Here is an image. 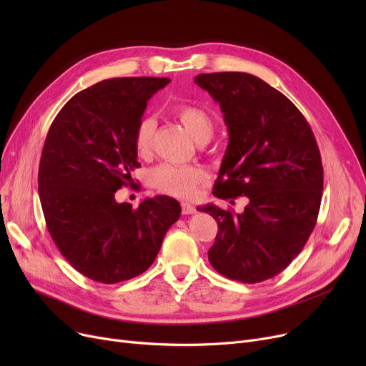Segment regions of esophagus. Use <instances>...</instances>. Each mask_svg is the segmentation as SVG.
<instances>
[{"label": "esophagus", "mask_w": 366, "mask_h": 366, "mask_svg": "<svg viewBox=\"0 0 366 366\" xmlns=\"http://www.w3.org/2000/svg\"><path fill=\"white\" fill-rule=\"evenodd\" d=\"M182 214L184 215H191V214H196V207L189 203H182Z\"/></svg>", "instance_id": "esophagus-1"}]
</instances>
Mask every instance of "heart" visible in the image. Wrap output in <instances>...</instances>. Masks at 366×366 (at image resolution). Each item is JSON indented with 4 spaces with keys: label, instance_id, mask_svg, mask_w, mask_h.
Masks as SVG:
<instances>
[{
    "label": "heart",
    "instance_id": "b5f03b06",
    "mask_svg": "<svg viewBox=\"0 0 366 366\" xmlns=\"http://www.w3.org/2000/svg\"><path fill=\"white\" fill-rule=\"evenodd\" d=\"M172 111L196 142L204 144L212 138L215 124L206 111L191 104H178ZM154 130H156V123L152 119H142L138 123L137 132H134V148L141 156L151 149ZM148 181L149 185L160 193L179 199H191L207 181V173L199 166L163 163L149 172Z\"/></svg>",
    "mask_w": 366,
    "mask_h": 366
}]
</instances>
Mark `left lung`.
<instances>
[{"mask_svg":"<svg viewBox=\"0 0 366 366\" xmlns=\"http://www.w3.org/2000/svg\"><path fill=\"white\" fill-rule=\"evenodd\" d=\"M194 81L219 104L228 130L212 193L249 200L237 215L215 204L197 207L218 222L209 262L243 283L274 277L316 225L323 167L315 134L300 109L255 75L200 74Z\"/></svg>","mask_w":366,"mask_h":366,"instance_id":"left-lung-1","label":"left lung"}]
</instances>
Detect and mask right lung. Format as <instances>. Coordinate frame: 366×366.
I'll return each instance as SVG.
<instances>
[{
    "mask_svg": "<svg viewBox=\"0 0 366 366\" xmlns=\"http://www.w3.org/2000/svg\"><path fill=\"white\" fill-rule=\"evenodd\" d=\"M169 79L123 76L76 93L53 120L43 147L38 193L49 233L86 277L119 283L142 274L181 215L156 196L138 209L115 200L138 167L134 132L151 96Z\"/></svg>",
    "mask_w": 366,
    "mask_h": 366,
    "instance_id": "obj_1",
    "label": "right lung"
}]
</instances>
